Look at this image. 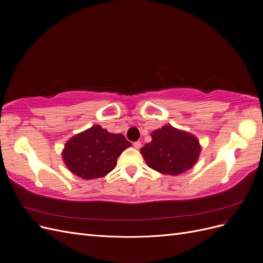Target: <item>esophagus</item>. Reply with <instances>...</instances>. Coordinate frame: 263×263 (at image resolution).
Segmentation results:
<instances>
[{"instance_id":"1","label":"esophagus","mask_w":263,"mask_h":263,"mask_svg":"<svg viewBox=\"0 0 263 263\" xmlns=\"http://www.w3.org/2000/svg\"><path fill=\"white\" fill-rule=\"evenodd\" d=\"M134 147L136 148V149H140L141 148V141H139V140L138 141H135L134 142Z\"/></svg>"}]
</instances>
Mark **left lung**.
I'll list each match as a JSON object with an SVG mask.
<instances>
[{
	"label": "left lung",
	"instance_id": "left-lung-1",
	"mask_svg": "<svg viewBox=\"0 0 263 263\" xmlns=\"http://www.w3.org/2000/svg\"><path fill=\"white\" fill-rule=\"evenodd\" d=\"M151 137L153 140L140 150L151 169L177 176L192 168L197 161L201 146L193 135L165 125L155 130Z\"/></svg>",
	"mask_w": 263,
	"mask_h": 263
}]
</instances>
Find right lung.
<instances>
[{"label": "right lung", "mask_w": 263, "mask_h": 263, "mask_svg": "<svg viewBox=\"0 0 263 263\" xmlns=\"http://www.w3.org/2000/svg\"><path fill=\"white\" fill-rule=\"evenodd\" d=\"M130 145L122 134H110L95 125L68 140L62 158L76 176L84 180L98 179L115 168L117 158Z\"/></svg>", "instance_id": "right-lung-1"}]
</instances>
